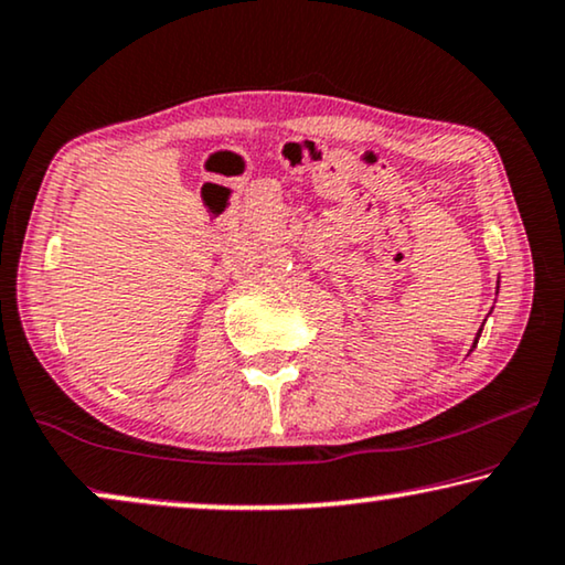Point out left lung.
I'll use <instances>...</instances> for the list:
<instances>
[{
  "label": "left lung",
  "mask_w": 565,
  "mask_h": 565,
  "mask_svg": "<svg viewBox=\"0 0 565 565\" xmlns=\"http://www.w3.org/2000/svg\"><path fill=\"white\" fill-rule=\"evenodd\" d=\"M479 335H481V330H479ZM479 335H476V340H473V348H476V343H479Z\"/></svg>",
  "instance_id": "left-lung-1"
}]
</instances>
